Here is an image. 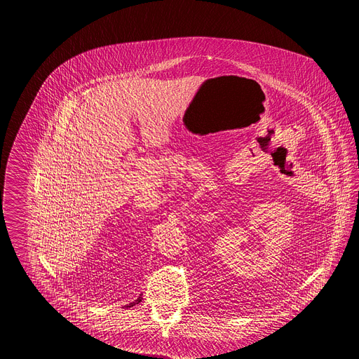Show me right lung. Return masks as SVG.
<instances>
[{
	"mask_svg": "<svg viewBox=\"0 0 359 359\" xmlns=\"http://www.w3.org/2000/svg\"><path fill=\"white\" fill-rule=\"evenodd\" d=\"M142 302V294L138 296V299L137 300H134L133 303H130V304L126 305V308H130V306H133V305L138 304V303H141Z\"/></svg>",
	"mask_w": 359,
	"mask_h": 359,
	"instance_id": "add662e5",
	"label": "right lung"
}]
</instances>
